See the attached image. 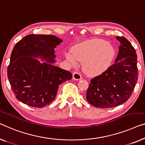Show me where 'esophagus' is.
Instances as JSON below:
<instances>
[{"instance_id": "1", "label": "esophagus", "mask_w": 145, "mask_h": 145, "mask_svg": "<svg viewBox=\"0 0 145 145\" xmlns=\"http://www.w3.org/2000/svg\"><path fill=\"white\" fill-rule=\"evenodd\" d=\"M82 78V76L80 72L76 71V72L73 73V79L75 80H79Z\"/></svg>"}]
</instances>
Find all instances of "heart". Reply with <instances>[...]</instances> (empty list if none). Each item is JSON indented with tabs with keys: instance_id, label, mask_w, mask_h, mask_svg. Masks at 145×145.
Instances as JSON below:
<instances>
[{
	"instance_id": "1",
	"label": "heart",
	"mask_w": 145,
	"mask_h": 145,
	"mask_svg": "<svg viewBox=\"0 0 145 145\" xmlns=\"http://www.w3.org/2000/svg\"><path fill=\"white\" fill-rule=\"evenodd\" d=\"M72 53L65 54L71 64L76 65L78 60L83 62L85 71L91 74L104 72L110 66L115 51L112 45L105 40L93 39L82 42L72 48Z\"/></svg>"
}]
</instances>
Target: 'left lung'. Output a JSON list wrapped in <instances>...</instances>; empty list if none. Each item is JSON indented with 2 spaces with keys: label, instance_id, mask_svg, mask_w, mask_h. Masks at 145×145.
<instances>
[{
  "label": "left lung",
  "instance_id": "1",
  "mask_svg": "<svg viewBox=\"0 0 145 145\" xmlns=\"http://www.w3.org/2000/svg\"><path fill=\"white\" fill-rule=\"evenodd\" d=\"M121 45L115 63L101 74L90 81L86 92L89 104L102 108L115 107L127 101L138 78L137 54L131 44L117 37Z\"/></svg>",
  "mask_w": 145,
  "mask_h": 145
}]
</instances>
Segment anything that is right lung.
<instances>
[{
    "mask_svg": "<svg viewBox=\"0 0 145 145\" xmlns=\"http://www.w3.org/2000/svg\"><path fill=\"white\" fill-rule=\"evenodd\" d=\"M63 42L53 35H27L14 46L8 67V78L16 99L33 107L51 103L59 86L72 78L69 71L54 65V48ZM44 60L40 62L34 57Z\"/></svg>",
    "mask_w": 145,
    "mask_h": 145,
    "instance_id": "1",
    "label": "right lung"
}]
</instances>
